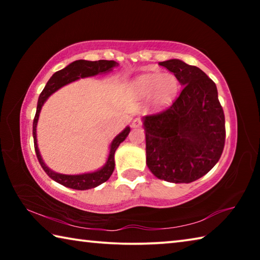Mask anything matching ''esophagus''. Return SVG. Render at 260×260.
Returning a JSON list of instances; mask_svg holds the SVG:
<instances>
[{"instance_id": "34e87169", "label": "esophagus", "mask_w": 260, "mask_h": 260, "mask_svg": "<svg viewBox=\"0 0 260 260\" xmlns=\"http://www.w3.org/2000/svg\"><path fill=\"white\" fill-rule=\"evenodd\" d=\"M140 126H141V120L139 118H135V119L132 121V127H133V128H136V127H140Z\"/></svg>"}]
</instances>
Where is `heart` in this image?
I'll list each match as a JSON object with an SVG mask.
<instances>
[{
  "label": "heart",
  "instance_id": "1",
  "mask_svg": "<svg viewBox=\"0 0 260 260\" xmlns=\"http://www.w3.org/2000/svg\"><path fill=\"white\" fill-rule=\"evenodd\" d=\"M134 85L136 90L144 98L152 95L153 102L157 105L170 104L179 88L177 78L172 74L161 76L160 73L143 74L136 79Z\"/></svg>",
  "mask_w": 260,
  "mask_h": 260
}]
</instances>
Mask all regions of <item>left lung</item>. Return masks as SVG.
Returning <instances> with one entry per match:
<instances>
[{
    "label": "left lung",
    "mask_w": 260,
    "mask_h": 260,
    "mask_svg": "<svg viewBox=\"0 0 260 260\" xmlns=\"http://www.w3.org/2000/svg\"><path fill=\"white\" fill-rule=\"evenodd\" d=\"M173 72L181 93L159 113L144 116L147 165L156 178L189 183L217 164L225 146V114L215 83L180 59L160 61Z\"/></svg>",
    "instance_id": "left-lung-1"
}]
</instances>
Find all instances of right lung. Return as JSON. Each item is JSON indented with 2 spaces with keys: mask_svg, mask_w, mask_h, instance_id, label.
Returning <instances> with one entry per match:
<instances>
[{
  "mask_svg": "<svg viewBox=\"0 0 260 260\" xmlns=\"http://www.w3.org/2000/svg\"><path fill=\"white\" fill-rule=\"evenodd\" d=\"M117 61L114 60H85V59H79L74 60L71 64H69L67 68L63 70H59L56 73L51 76V78L48 80L46 87L43 88L40 96H39L38 101V107H37V113H35L34 120H33V139H34V148L35 153H37L38 160L42 166V169L45 170V172L48 174V177H50L54 181L58 182L63 186L72 189H77V190H86V189H91L100 186L101 183H103L109 180L111 177V174L114 170V152H116L117 148L119 147V144L124 141L127 135L129 134L131 128L128 126L126 127L124 131H121L116 138L112 140L111 144H110V151L108 159L105 161V164L99 169L98 171L89 173H82V174H61L57 173L55 171L50 170L48 167L45 161H43L41 153L39 151L38 147V140H37V125L39 120V116H40L42 105L45 104L46 101L51 94H54L68 83H71L73 81H77L79 79L88 78V77H94L98 74H104L110 71H112L113 68L118 67Z\"/></svg>",
  "mask_w": 260,
  "mask_h": 260,
  "instance_id": "1",
  "label": "right lung"
}]
</instances>
